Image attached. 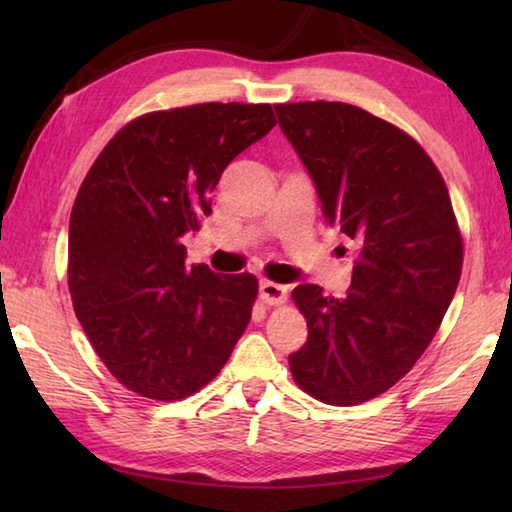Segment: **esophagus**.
Instances as JSON below:
<instances>
[{
	"label": "esophagus",
	"mask_w": 512,
	"mask_h": 512,
	"mask_svg": "<svg viewBox=\"0 0 512 512\" xmlns=\"http://www.w3.org/2000/svg\"><path fill=\"white\" fill-rule=\"evenodd\" d=\"M287 296L289 289L284 287V284H277L271 280L259 282V298H262L266 305H282V302H287Z\"/></svg>",
	"instance_id": "obj_1"
}]
</instances>
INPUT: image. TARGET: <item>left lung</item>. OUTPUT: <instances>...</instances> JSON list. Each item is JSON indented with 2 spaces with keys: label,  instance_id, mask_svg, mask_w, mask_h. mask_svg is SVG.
<instances>
[{
  "label": "left lung",
  "instance_id": "1",
  "mask_svg": "<svg viewBox=\"0 0 512 512\" xmlns=\"http://www.w3.org/2000/svg\"><path fill=\"white\" fill-rule=\"evenodd\" d=\"M314 180L327 223L359 246L345 298L300 284L309 336L293 379L320 402L352 406L397 384L427 350L452 302L463 241L445 180L400 128L341 101L275 106Z\"/></svg>",
  "mask_w": 512,
  "mask_h": 512
}]
</instances>
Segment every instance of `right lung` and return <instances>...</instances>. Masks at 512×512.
Here are the masks:
<instances>
[{
    "label": "right lung",
    "instance_id": "1",
    "mask_svg": "<svg viewBox=\"0 0 512 512\" xmlns=\"http://www.w3.org/2000/svg\"><path fill=\"white\" fill-rule=\"evenodd\" d=\"M275 126L268 103H198L133 119L94 160L69 219V293L106 368L149 400L212 381L248 327L257 277L187 268L228 164Z\"/></svg>",
    "mask_w": 512,
    "mask_h": 512
}]
</instances>
